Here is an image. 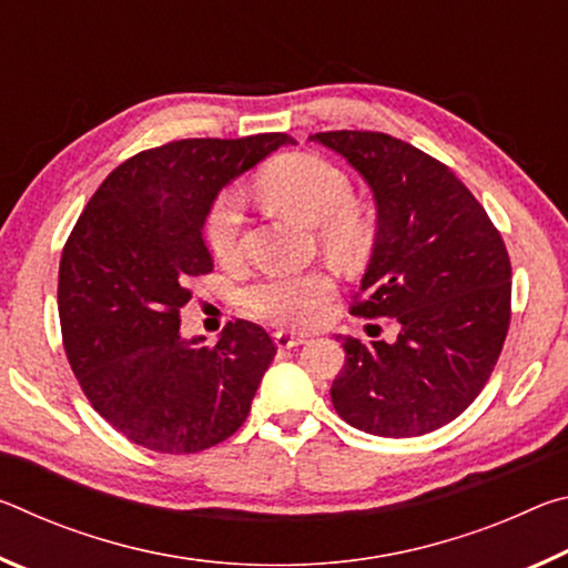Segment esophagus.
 Masks as SVG:
<instances>
[{
    "label": "esophagus",
    "mask_w": 568,
    "mask_h": 568,
    "mask_svg": "<svg viewBox=\"0 0 568 568\" xmlns=\"http://www.w3.org/2000/svg\"><path fill=\"white\" fill-rule=\"evenodd\" d=\"M305 338L303 335H295V333H285V331H277L275 333V345L281 351H287V348H297V345H303Z\"/></svg>",
    "instance_id": "obj_1"
}]
</instances>
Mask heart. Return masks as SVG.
<instances>
[{
    "label": "heart",
    "mask_w": 568,
    "mask_h": 568,
    "mask_svg": "<svg viewBox=\"0 0 568 568\" xmlns=\"http://www.w3.org/2000/svg\"><path fill=\"white\" fill-rule=\"evenodd\" d=\"M257 185L267 203L307 225L321 223L325 243L345 245L358 235V215L351 207L353 185L331 160L313 152H291L263 170ZM245 225V200L237 190H223L205 215V243L217 261H233ZM328 273H273L250 283L240 301L250 313L281 325H305L333 297Z\"/></svg>",
    "instance_id": "b5f03b06"
}]
</instances>
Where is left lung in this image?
<instances>
[{
    "label": "left lung",
    "instance_id": "8db88e82",
    "mask_svg": "<svg viewBox=\"0 0 568 568\" xmlns=\"http://www.w3.org/2000/svg\"><path fill=\"white\" fill-rule=\"evenodd\" d=\"M368 182L373 255L351 313L393 318L398 338H343L338 416L373 436L430 434L486 386L511 323V261L486 210L444 162L383 132L311 134Z\"/></svg>",
    "mask_w": 568,
    "mask_h": 568
}]
</instances>
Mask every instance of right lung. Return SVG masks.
Segmentation results:
<instances>
[{"label":"right lung","mask_w":568,"mask_h":568,"mask_svg":"<svg viewBox=\"0 0 568 568\" xmlns=\"http://www.w3.org/2000/svg\"><path fill=\"white\" fill-rule=\"evenodd\" d=\"M291 134L168 142L124 160L90 197L60 261L64 353L84 396L132 444L197 454L243 426L275 343L227 323L215 345L180 335L190 277L213 271L203 240L217 192Z\"/></svg>","instance_id":"1"}]
</instances>
